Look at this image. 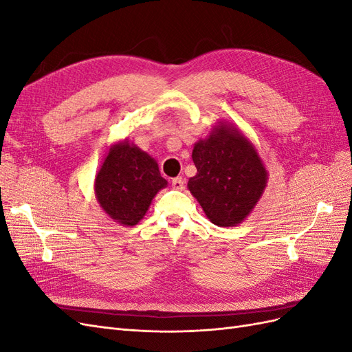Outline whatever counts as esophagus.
I'll list each match as a JSON object with an SVG mask.
<instances>
[{
  "label": "esophagus",
  "instance_id": "1",
  "mask_svg": "<svg viewBox=\"0 0 352 352\" xmlns=\"http://www.w3.org/2000/svg\"><path fill=\"white\" fill-rule=\"evenodd\" d=\"M172 186L177 190H182L185 188V180L182 177H175L172 179Z\"/></svg>",
  "mask_w": 352,
  "mask_h": 352
}]
</instances>
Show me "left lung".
Segmentation results:
<instances>
[{"label":"left lung","mask_w":352,"mask_h":352,"mask_svg":"<svg viewBox=\"0 0 352 352\" xmlns=\"http://www.w3.org/2000/svg\"><path fill=\"white\" fill-rule=\"evenodd\" d=\"M197 175L190 190L211 223L236 226L257 206L267 185V170L255 146L235 126L220 122L192 150Z\"/></svg>","instance_id":"obj_1"}]
</instances>
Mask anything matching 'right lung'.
Masks as SVG:
<instances>
[{
  "mask_svg": "<svg viewBox=\"0 0 352 352\" xmlns=\"http://www.w3.org/2000/svg\"><path fill=\"white\" fill-rule=\"evenodd\" d=\"M166 186L155 160L127 140L110 146L95 176V197L101 208L123 226L138 225Z\"/></svg>",
  "mask_w": 352,
  "mask_h": 352,
  "instance_id": "right-lung-1",
  "label": "right lung"
}]
</instances>
